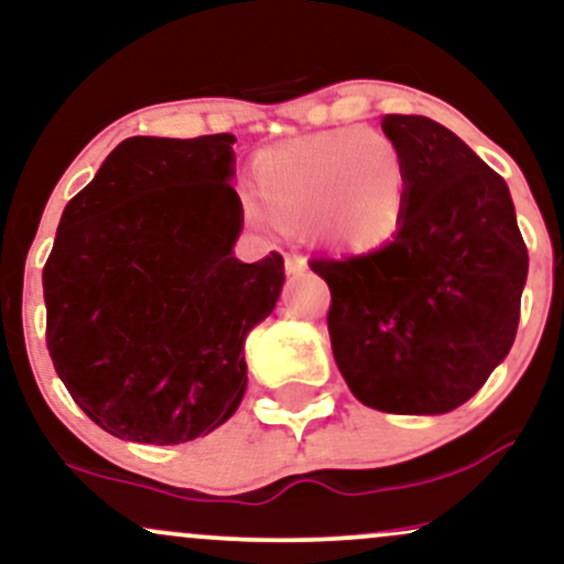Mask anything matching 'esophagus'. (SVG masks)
I'll return each instance as SVG.
<instances>
[{"mask_svg": "<svg viewBox=\"0 0 564 564\" xmlns=\"http://www.w3.org/2000/svg\"><path fill=\"white\" fill-rule=\"evenodd\" d=\"M283 264H286V273L289 275H302L304 270H307V260H304L302 254H286V260H283Z\"/></svg>", "mask_w": 564, "mask_h": 564, "instance_id": "34e87169", "label": "esophagus"}]
</instances>
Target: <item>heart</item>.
Listing matches in <instances>:
<instances>
[{"label":"heart","mask_w":564,"mask_h":564,"mask_svg":"<svg viewBox=\"0 0 564 564\" xmlns=\"http://www.w3.org/2000/svg\"><path fill=\"white\" fill-rule=\"evenodd\" d=\"M257 196L281 223L302 225L339 251L377 249L405 212L408 174L398 142L364 127L328 129L270 148L254 161ZM251 223L268 213L243 200Z\"/></svg>","instance_id":"obj_1"}]
</instances>
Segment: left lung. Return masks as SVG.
I'll return each instance as SVG.
<instances>
[{
	"mask_svg": "<svg viewBox=\"0 0 564 564\" xmlns=\"http://www.w3.org/2000/svg\"><path fill=\"white\" fill-rule=\"evenodd\" d=\"M408 196L390 243L310 262L332 289L334 360L355 398L435 416L475 394L514 345L528 249L501 174L426 116L387 113Z\"/></svg>",
	"mask_w": 564,
	"mask_h": 564,
	"instance_id": "obj_1",
	"label": "left lung"
}]
</instances>
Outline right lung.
I'll return each instance as SVG.
<instances>
[{"mask_svg":"<svg viewBox=\"0 0 564 564\" xmlns=\"http://www.w3.org/2000/svg\"><path fill=\"white\" fill-rule=\"evenodd\" d=\"M232 134L129 138L63 209L42 273L47 349L108 435L177 445L246 392L243 341L273 313L283 257H232L243 206Z\"/></svg>","mask_w":564,"mask_h":564,"instance_id":"right-lung-1","label":"right lung"}]
</instances>
